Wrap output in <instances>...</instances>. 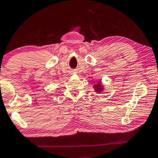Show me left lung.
<instances>
[{"mask_svg": "<svg viewBox=\"0 0 158 158\" xmlns=\"http://www.w3.org/2000/svg\"><path fill=\"white\" fill-rule=\"evenodd\" d=\"M93 88H94L95 92L97 93H100L104 89V86H103V85H102L100 81L97 82V84H95L93 86Z\"/></svg>", "mask_w": 158, "mask_h": 158, "instance_id": "obj_1", "label": "left lung"}]
</instances>
